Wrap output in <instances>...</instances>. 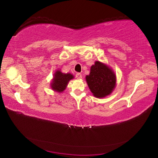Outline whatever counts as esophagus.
I'll return each instance as SVG.
<instances>
[{"label": "esophagus", "mask_w": 158, "mask_h": 158, "mask_svg": "<svg viewBox=\"0 0 158 158\" xmlns=\"http://www.w3.org/2000/svg\"><path fill=\"white\" fill-rule=\"evenodd\" d=\"M76 77H77V79H81L82 78V75H81V73H76Z\"/></svg>", "instance_id": "1"}]
</instances>
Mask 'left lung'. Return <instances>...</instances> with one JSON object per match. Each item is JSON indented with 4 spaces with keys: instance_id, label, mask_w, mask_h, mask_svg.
I'll use <instances>...</instances> for the list:
<instances>
[{
    "instance_id": "1",
    "label": "left lung",
    "mask_w": 158,
    "mask_h": 158,
    "mask_svg": "<svg viewBox=\"0 0 158 158\" xmlns=\"http://www.w3.org/2000/svg\"><path fill=\"white\" fill-rule=\"evenodd\" d=\"M85 79L91 93L98 98L108 96L116 86L114 73L108 66L100 61H96L91 66L89 75Z\"/></svg>"
}]
</instances>
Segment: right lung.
<instances>
[{"label":"right lung","mask_w":158,"mask_h":158,"mask_svg":"<svg viewBox=\"0 0 158 158\" xmlns=\"http://www.w3.org/2000/svg\"><path fill=\"white\" fill-rule=\"evenodd\" d=\"M74 78L71 73H62L60 71L57 70L54 74L50 85L52 89L58 93H61L67 87L69 81Z\"/></svg>","instance_id":"obj_1"}]
</instances>
